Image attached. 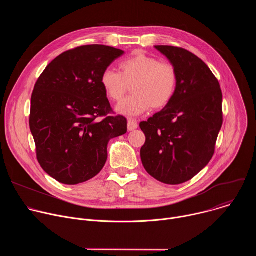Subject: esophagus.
<instances>
[{
	"label": "esophagus",
	"mask_w": 256,
	"mask_h": 256,
	"mask_svg": "<svg viewBox=\"0 0 256 256\" xmlns=\"http://www.w3.org/2000/svg\"><path fill=\"white\" fill-rule=\"evenodd\" d=\"M138 122L136 120H128V130H130V132L138 128Z\"/></svg>",
	"instance_id": "obj_1"
}]
</instances>
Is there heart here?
Segmentation results:
<instances>
[{
	"label": "heart",
	"instance_id": "heart-1",
	"mask_svg": "<svg viewBox=\"0 0 256 256\" xmlns=\"http://www.w3.org/2000/svg\"><path fill=\"white\" fill-rule=\"evenodd\" d=\"M100 84L107 97L116 102L122 99L128 85H132V95L116 106V112L126 116H138L151 107L162 109L172 101L177 91L178 74L173 64L136 52L120 62V72L105 70Z\"/></svg>",
	"mask_w": 256,
	"mask_h": 256
}]
</instances>
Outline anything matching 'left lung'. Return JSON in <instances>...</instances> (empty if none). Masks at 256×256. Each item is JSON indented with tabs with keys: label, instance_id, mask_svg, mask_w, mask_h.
I'll list each match as a JSON object with an SVG mask.
<instances>
[{
	"label": "left lung",
	"instance_id": "8db88e82",
	"mask_svg": "<svg viewBox=\"0 0 256 256\" xmlns=\"http://www.w3.org/2000/svg\"><path fill=\"white\" fill-rule=\"evenodd\" d=\"M178 74L177 91L161 112L140 124L146 136L140 159L166 184L190 180L210 161L223 124L222 91L210 68L181 48L155 46Z\"/></svg>",
	"mask_w": 256,
	"mask_h": 256
}]
</instances>
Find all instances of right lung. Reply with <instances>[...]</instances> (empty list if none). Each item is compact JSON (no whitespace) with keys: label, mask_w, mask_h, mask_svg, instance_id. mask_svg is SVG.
<instances>
[{"label":"right lung","mask_w":256,"mask_h":256,"mask_svg":"<svg viewBox=\"0 0 256 256\" xmlns=\"http://www.w3.org/2000/svg\"><path fill=\"white\" fill-rule=\"evenodd\" d=\"M124 54L101 44L64 52L34 86L29 126L36 156L60 184L75 186L96 176L106 163L108 142L128 130L126 118L108 116L112 109L100 84L102 72Z\"/></svg>","instance_id":"1"}]
</instances>
